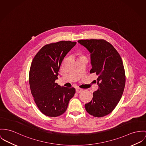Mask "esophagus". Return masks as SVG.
<instances>
[{"label": "esophagus", "mask_w": 146, "mask_h": 146, "mask_svg": "<svg viewBox=\"0 0 146 146\" xmlns=\"http://www.w3.org/2000/svg\"><path fill=\"white\" fill-rule=\"evenodd\" d=\"M83 90H82V89H81V88H76V92H77V93H80V92H82Z\"/></svg>", "instance_id": "esophagus-1"}]
</instances>
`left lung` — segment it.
I'll return each instance as SVG.
<instances>
[{
    "instance_id": "left-lung-1",
    "label": "left lung",
    "mask_w": 146,
    "mask_h": 146,
    "mask_svg": "<svg viewBox=\"0 0 146 146\" xmlns=\"http://www.w3.org/2000/svg\"><path fill=\"white\" fill-rule=\"evenodd\" d=\"M78 42L90 53V73L98 76V89L93 93L92 101L85 104L86 110L94 117H104L114 110L123 93L125 75L122 58L104 39H81Z\"/></svg>"
}]
</instances>
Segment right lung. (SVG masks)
<instances>
[{
	"label": "right lung",
	"instance_id": "obj_1",
	"mask_svg": "<svg viewBox=\"0 0 146 146\" xmlns=\"http://www.w3.org/2000/svg\"><path fill=\"white\" fill-rule=\"evenodd\" d=\"M76 42L60 41L43 46L32 60L29 82L34 101L40 112L56 117L67 109L74 96V88L61 87L55 82L62 62Z\"/></svg>",
	"mask_w": 146,
	"mask_h": 146
}]
</instances>
